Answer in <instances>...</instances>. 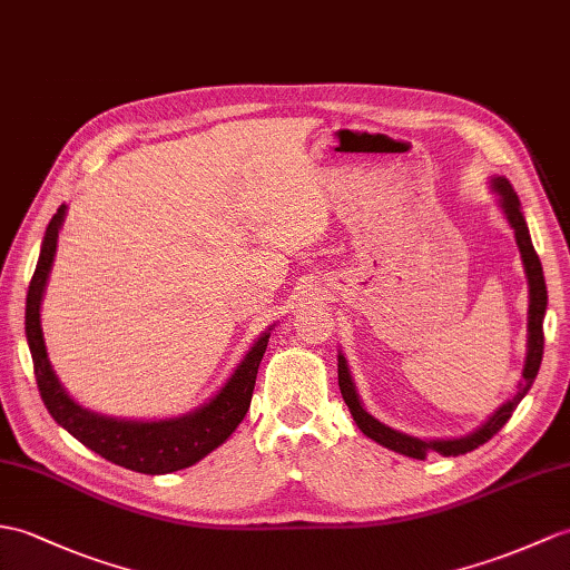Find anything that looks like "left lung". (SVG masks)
Returning <instances> with one entry per match:
<instances>
[{"instance_id": "left-lung-1", "label": "left lung", "mask_w": 570, "mask_h": 570, "mask_svg": "<svg viewBox=\"0 0 570 570\" xmlns=\"http://www.w3.org/2000/svg\"><path fill=\"white\" fill-rule=\"evenodd\" d=\"M493 189L500 194V204L502 210H505V216L510 220V225L514 228V237H518V245H520V253H522V262H524V269H527V279H529V350H527V362H524V372H522V383L518 393H514V399L508 401L502 405L498 413L475 430L473 434L461 436V440H434V442H425V440H417V436H410L403 432H395L386 425H381L376 417H372L366 413L360 403V395L354 391V383L350 376V368L345 356L340 354L337 360V379H340V391H342V399H345L350 413L356 422V428H360L366 436H372L374 442L383 444L393 449V452L405 454V456H413V459H428L430 452H440L444 456H459V454H466L473 452V449H479L481 444H485L488 440L495 432H500V428L505 425V422L512 417L514 407L520 405V401L527 395V391L532 389V383L539 374V364H541V356H544V313H547V284H544V272H541V262L537 249L532 245V237H529L527 230V223L522 218V210H520V198L518 191L512 189V184L508 179L498 177L493 181Z\"/></svg>"}]
</instances>
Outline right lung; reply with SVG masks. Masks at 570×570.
Listing matches in <instances>:
<instances>
[{"instance_id": "1", "label": "right lung", "mask_w": 570, "mask_h": 570, "mask_svg": "<svg viewBox=\"0 0 570 570\" xmlns=\"http://www.w3.org/2000/svg\"><path fill=\"white\" fill-rule=\"evenodd\" d=\"M62 216L65 206H60L58 214L48 223L41 257H38L36 272L29 284V296H26V340H29L36 383L48 413L56 417L58 425H62L85 446H89L91 452H97L106 461L124 469L155 475L196 464L198 459H204L228 440L235 428L243 422L249 401H253L257 368L264 350H267L269 333H264L255 342L253 350L245 354V360L235 368V374L220 389L216 399L187 417L134 422L95 415L89 410L79 407L65 393L56 374H52L41 330V298L48 282V272L52 267V257H56Z\"/></svg>"}]
</instances>
